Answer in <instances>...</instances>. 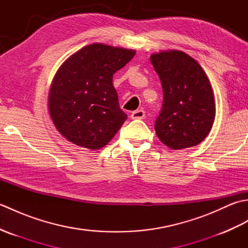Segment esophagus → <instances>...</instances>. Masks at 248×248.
I'll return each mask as SVG.
<instances>
[{"mask_svg": "<svg viewBox=\"0 0 248 248\" xmlns=\"http://www.w3.org/2000/svg\"><path fill=\"white\" fill-rule=\"evenodd\" d=\"M145 117V110L138 109L131 114V118L132 119H143Z\"/></svg>", "mask_w": 248, "mask_h": 248, "instance_id": "obj_1", "label": "esophagus"}]
</instances>
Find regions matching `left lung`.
I'll list each match as a JSON object with an SVG mask.
<instances>
[{
	"label": "left lung",
	"instance_id": "1",
	"mask_svg": "<svg viewBox=\"0 0 248 248\" xmlns=\"http://www.w3.org/2000/svg\"><path fill=\"white\" fill-rule=\"evenodd\" d=\"M150 62L163 88L162 109L155 124L157 138L173 150L200 144L215 118L214 94L205 72L179 50L151 54Z\"/></svg>",
	"mask_w": 248,
	"mask_h": 248
}]
</instances>
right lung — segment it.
<instances>
[{"label": "right lung", "instance_id": "right-lung-1", "mask_svg": "<svg viewBox=\"0 0 248 248\" xmlns=\"http://www.w3.org/2000/svg\"><path fill=\"white\" fill-rule=\"evenodd\" d=\"M135 50L103 44L84 46L62 62L49 92V113L57 131L75 145L98 150L128 118L120 109L113 75Z\"/></svg>", "mask_w": 248, "mask_h": 248}]
</instances>
